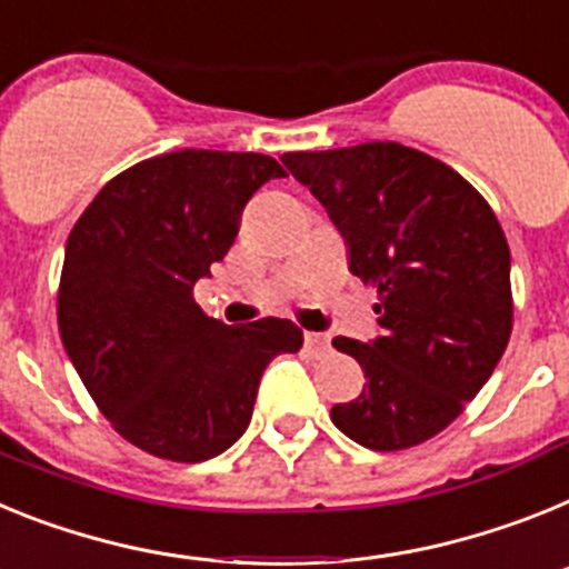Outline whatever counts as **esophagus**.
I'll return each mask as SVG.
<instances>
[{"label":"esophagus","instance_id":"obj_1","mask_svg":"<svg viewBox=\"0 0 569 569\" xmlns=\"http://www.w3.org/2000/svg\"><path fill=\"white\" fill-rule=\"evenodd\" d=\"M303 343H306V352L309 355H323L326 349H329V338L320 332H306Z\"/></svg>","mask_w":569,"mask_h":569}]
</instances>
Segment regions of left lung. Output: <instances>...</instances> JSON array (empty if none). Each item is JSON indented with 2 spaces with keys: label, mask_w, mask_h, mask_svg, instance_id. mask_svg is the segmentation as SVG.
Masks as SVG:
<instances>
[{
  "label": "left lung",
  "mask_w": 569,
  "mask_h": 569,
  "mask_svg": "<svg viewBox=\"0 0 569 569\" xmlns=\"http://www.w3.org/2000/svg\"><path fill=\"white\" fill-rule=\"evenodd\" d=\"M280 160L338 226L349 271L378 289L380 335L335 338L367 383L332 421L395 452L447 429L490 380L512 332L510 246L458 171L401 146L363 142Z\"/></svg>",
  "instance_id": "obj_1"
}]
</instances>
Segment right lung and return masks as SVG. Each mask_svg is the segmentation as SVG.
I'll return each mask as SVG.
<instances>
[{
	"mask_svg": "<svg viewBox=\"0 0 569 569\" xmlns=\"http://www.w3.org/2000/svg\"><path fill=\"white\" fill-rule=\"evenodd\" d=\"M274 157L186 148L113 177L82 211L59 280V335L113 429L168 461L220 456L246 432L263 369L298 352L291 320L226 326L194 283L234 243Z\"/></svg>",
	"mask_w": 569,
	"mask_h": 569,
	"instance_id": "obj_1",
	"label": "right lung"
}]
</instances>
